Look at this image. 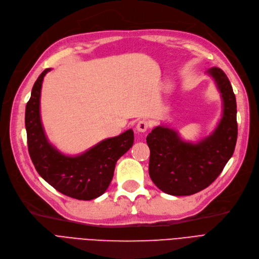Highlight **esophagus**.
Segmentation results:
<instances>
[{
  "label": "esophagus",
  "mask_w": 259,
  "mask_h": 259,
  "mask_svg": "<svg viewBox=\"0 0 259 259\" xmlns=\"http://www.w3.org/2000/svg\"><path fill=\"white\" fill-rule=\"evenodd\" d=\"M149 127H150V124H149V122L147 120H140L137 123V125H136V130H137L138 133L147 132Z\"/></svg>",
  "instance_id": "esophagus-1"
}]
</instances>
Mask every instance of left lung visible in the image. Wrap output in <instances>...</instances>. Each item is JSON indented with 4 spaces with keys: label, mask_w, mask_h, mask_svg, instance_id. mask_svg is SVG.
<instances>
[{
    "label": "left lung",
    "mask_w": 259,
    "mask_h": 259,
    "mask_svg": "<svg viewBox=\"0 0 259 259\" xmlns=\"http://www.w3.org/2000/svg\"><path fill=\"white\" fill-rule=\"evenodd\" d=\"M207 73L223 102L222 118L210 135L196 143L186 142L175 131L159 125L147 136L150 178L161 191L171 195H191L207 188L235 151L237 104L232 85L219 68H210Z\"/></svg>",
    "instance_id": "8db88e82"
}]
</instances>
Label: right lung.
<instances>
[{"mask_svg": "<svg viewBox=\"0 0 259 259\" xmlns=\"http://www.w3.org/2000/svg\"><path fill=\"white\" fill-rule=\"evenodd\" d=\"M46 69L32 89L25 108V128L30 159L52 187L76 200L89 201L106 191L118 159L134 143V132L107 138L77 156H66L49 142L40 119V92Z\"/></svg>", "mask_w": 259, "mask_h": 259, "instance_id": "right-lung-1", "label": "right lung"}]
</instances>
